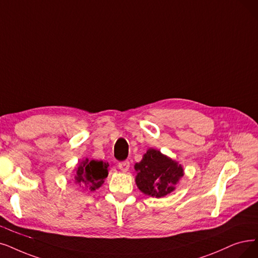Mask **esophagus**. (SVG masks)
Masks as SVG:
<instances>
[{"instance_id": "1", "label": "esophagus", "mask_w": 258, "mask_h": 258, "mask_svg": "<svg viewBox=\"0 0 258 258\" xmlns=\"http://www.w3.org/2000/svg\"><path fill=\"white\" fill-rule=\"evenodd\" d=\"M118 167H119V169H120L121 171L126 172V171L129 169V167H130V163H129L128 160L119 162V163H118Z\"/></svg>"}]
</instances>
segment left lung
Wrapping results in <instances>:
<instances>
[{
	"label": "left lung",
	"mask_w": 258,
	"mask_h": 258,
	"mask_svg": "<svg viewBox=\"0 0 258 258\" xmlns=\"http://www.w3.org/2000/svg\"><path fill=\"white\" fill-rule=\"evenodd\" d=\"M135 168L138 171L136 182L140 190L156 198L171 192L183 176L181 165L156 149H149Z\"/></svg>",
	"instance_id": "1"
}]
</instances>
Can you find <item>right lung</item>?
<instances>
[{"label":"right lung","instance_id":"obj_1","mask_svg":"<svg viewBox=\"0 0 258 258\" xmlns=\"http://www.w3.org/2000/svg\"><path fill=\"white\" fill-rule=\"evenodd\" d=\"M108 176V164L102 161L88 159L79 165L75 182L80 186L95 190L101 186Z\"/></svg>","mask_w":258,"mask_h":258}]
</instances>
